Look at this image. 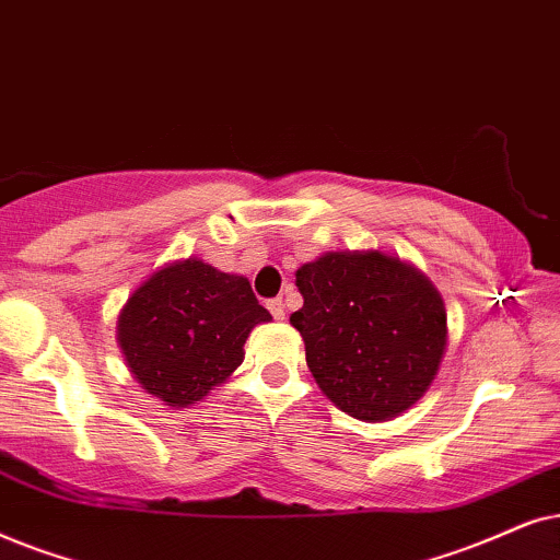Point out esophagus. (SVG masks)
Here are the masks:
<instances>
[{"instance_id": "34e87169", "label": "esophagus", "mask_w": 560, "mask_h": 560, "mask_svg": "<svg viewBox=\"0 0 560 560\" xmlns=\"http://www.w3.org/2000/svg\"><path fill=\"white\" fill-rule=\"evenodd\" d=\"M268 312H271L273 319H284L287 317V304L281 296H276V300L268 302Z\"/></svg>"}]
</instances>
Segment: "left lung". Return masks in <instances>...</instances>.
<instances>
[{
	"label": "left lung",
	"mask_w": 560,
	"mask_h": 560,
	"mask_svg": "<svg viewBox=\"0 0 560 560\" xmlns=\"http://www.w3.org/2000/svg\"><path fill=\"white\" fill-rule=\"evenodd\" d=\"M304 296L292 325L327 399L363 422L415 407L448 348V315L435 284L382 250H335L296 271Z\"/></svg>",
	"instance_id": "obj_1"
}]
</instances>
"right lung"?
<instances>
[{
	"label": "right lung",
	"instance_id": "obj_1",
	"mask_svg": "<svg viewBox=\"0 0 560 560\" xmlns=\"http://www.w3.org/2000/svg\"><path fill=\"white\" fill-rule=\"evenodd\" d=\"M271 315L245 276L202 258L161 266L117 315V346L130 374L171 409L202 401L245 358V340Z\"/></svg>",
	"mask_w": 560,
	"mask_h": 560
}]
</instances>
